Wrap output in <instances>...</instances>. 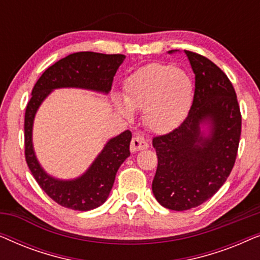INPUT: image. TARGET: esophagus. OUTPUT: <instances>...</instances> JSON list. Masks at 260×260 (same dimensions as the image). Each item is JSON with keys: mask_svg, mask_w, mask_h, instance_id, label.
<instances>
[{"mask_svg": "<svg viewBox=\"0 0 260 260\" xmlns=\"http://www.w3.org/2000/svg\"><path fill=\"white\" fill-rule=\"evenodd\" d=\"M149 144L148 142L144 140L143 136H135L133 137V141H131V144H130V150L133 152H136V151H140V150H144V149H148Z\"/></svg>", "mask_w": 260, "mask_h": 260, "instance_id": "obj_1", "label": "esophagus"}]
</instances>
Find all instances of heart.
Masks as SVG:
<instances>
[{
	"label": "heart",
	"instance_id": "obj_1",
	"mask_svg": "<svg viewBox=\"0 0 260 260\" xmlns=\"http://www.w3.org/2000/svg\"><path fill=\"white\" fill-rule=\"evenodd\" d=\"M194 84L184 71L173 65L149 63L125 80L124 101L116 97L118 111L133 118L144 111V120L155 133H168L180 125L189 112Z\"/></svg>",
	"mask_w": 260,
	"mask_h": 260
}]
</instances>
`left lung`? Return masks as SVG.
Returning a JSON list of instances; mask_svg holds the SVG:
<instances>
[{
	"label": "left lung",
	"instance_id": "obj_1",
	"mask_svg": "<svg viewBox=\"0 0 260 260\" xmlns=\"http://www.w3.org/2000/svg\"><path fill=\"white\" fill-rule=\"evenodd\" d=\"M184 54L195 74L193 104L180 126L152 140L158 159L152 193L172 211L198 207L220 189L233 169L241 134L239 104L226 74L206 56Z\"/></svg>",
	"mask_w": 260,
	"mask_h": 260
}]
</instances>
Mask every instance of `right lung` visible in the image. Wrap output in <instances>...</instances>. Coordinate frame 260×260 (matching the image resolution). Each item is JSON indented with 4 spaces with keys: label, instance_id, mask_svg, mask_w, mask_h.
I'll use <instances>...</instances> for the list:
<instances>
[{
    "label": "right lung",
    "instance_id": "add662e5",
    "mask_svg": "<svg viewBox=\"0 0 260 260\" xmlns=\"http://www.w3.org/2000/svg\"><path fill=\"white\" fill-rule=\"evenodd\" d=\"M125 59L123 54L78 52L48 67L31 91L24 115V155L28 168L41 189L62 207L90 211L104 204L112 189L117 170L130 156L131 133L125 130L110 140L83 175L55 179L42 169L33 148V123L39 106L55 88L77 87L108 94L113 77Z\"/></svg>",
    "mask_w": 260,
    "mask_h": 260
}]
</instances>
